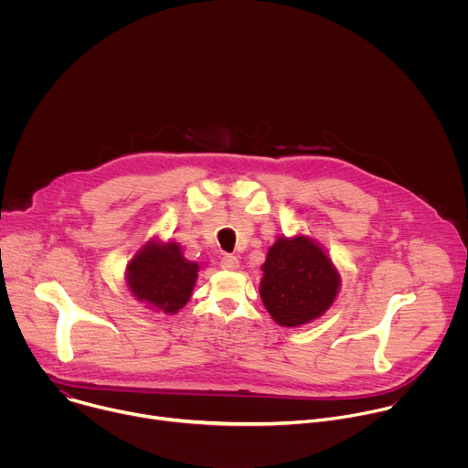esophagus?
Segmentation results:
<instances>
[{
    "label": "esophagus",
    "instance_id": "1",
    "mask_svg": "<svg viewBox=\"0 0 468 468\" xmlns=\"http://www.w3.org/2000/svg\"><path fill=\"white\" fill-rule=\"evenodd\" d=\"M220 266L226 271H237L239 269V259L235 255H224L220 261Z\"/></svg>",
    "mask_w": 468,
    "mask_h": 468
}]
</instances>
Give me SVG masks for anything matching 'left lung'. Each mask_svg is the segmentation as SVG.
<instances>
[{
    "label": "left lung",
    "instance_id": "1",
    "mask_svg": "<svg viewBox=\"0 0 468 468\" xmlns=\"http://www.w3.org/2000/svg\"><path fill=\"white\" fill-rule=\"evenodd\" d=\"M261 300L276 324L298 327L322 316L335 302L341 276L309 237H280L261 266Z\"/></svg>",
    "mask_w": 468,
    "mask_h": 468
}]
</instances>
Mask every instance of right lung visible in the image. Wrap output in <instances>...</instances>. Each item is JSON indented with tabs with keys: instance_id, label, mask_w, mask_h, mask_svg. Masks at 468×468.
<instances>
[{
	"instance_id": "right-lung-1",
	"label": "right lung",
	"mask_w": 468,
	"mask_h": 468,
	"mask_svg": "<svg viewBox=\"0 0 468 468\" xmlns=\"http://www.w3.org/2000/svg\"><path fill=\"white\" fill-rule=\"evenodd\" d=\"M199 266L186 261L177 242H146L125 266V282L139 302L166 314L190 300Z\"/></svg>"
}]
</instances>
